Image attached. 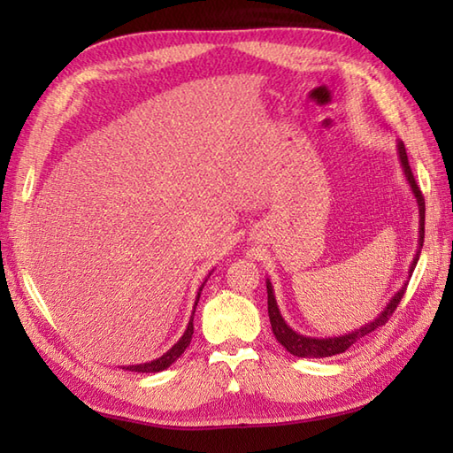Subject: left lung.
Listing matches in <instances>:
<instances>
[{"label":"left lung","instance_id":"1","mask_svg":"<svg viewBox=\"0 0 453 453\" xmlns=\"http://www.w3.org/2000/svg\"><path fill=\"white\" fill-rule=\"evenodd\" d=\"M397 157H399L401 169H403V173H405L407 182H409V187L412 190V195H415V198H417V206H418V249H417L415 258H412V263L409 266V278H411L412 271H415V266L418 263L422 243H425V196H422V192L417 185L415 177H412V171H411L409 159H407V151H405V146H403V142H397ZM407 284H409V280L399 288V292L391 297L386 307H383V311L378 317H375V319H372L370 323L362 325L360 329H354V331L341 334V336H326V339H319V336H307V334L296 333L292 326L284 321L280 310H278L273 284L266 278L268 317H271L273 333L276 336V341L280 342L288 352L297 356V358H326V356L342 354V352L349 350L354 342H358L360 339H364V336H368L372 331L380 329L381 325L388 323V319L393 315V311L397 310L401 297L407 290Z\"/></svg>","mask_w":453,"mask_h":453}]
</instances>
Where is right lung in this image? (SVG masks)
I'll return each instance as SVG.
<instances>
[{
	"label": "right lung",
	"mask_w": 453,
	"mask_h": 453,
	"mask_svg": "<svg viewBox=\"0 0 453 453\" xmlns=\"http://www.w3.org/2000/svg\"><path fill=\"white\" fill-rule=\"evenodd\" d=\"M208 280V278H206ZM206 280L200 284V288H198V294H196V302H195V310H196V305H198V300H200V292H202V288H204V284H206ZM192 319H195V311H192V315H190V321H188V325H187V331L182 333V336L180 339L171 346V349L163 354V356H159V358H156V360H151V362H143V364H136V365H122V370H130V372H140V373H156V372H163V370H167L169 365L175 362L179 356L187 350V346L190 344V339H192V333H195V325H192Z\"/></svg>",
	"instance_id": "right-lung-1"
}]
</instances>
